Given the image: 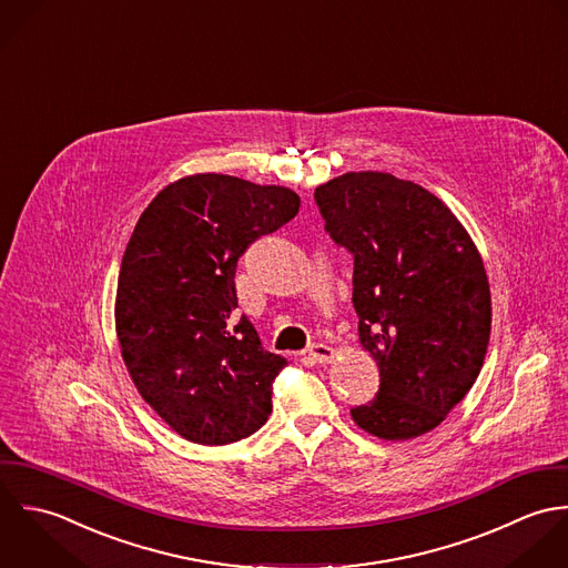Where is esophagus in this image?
<instances>
[{
    "instance_id": "34e87169",
    "label": "esophagus",
    "mask_w": 568,
    "mask_h": 568,
    "mask_svg": "<svg viewBox=\"0 0 568 568\" xmlns=\"http://www.w3.org/2000/svg\"><path fill=\"white\" fill-rule=\"evenodd\" d=\"M310 355H312L318 364H332V362L336 359V348H334V346H329V344L316 342V344H312Z\"/></svg>"
}]
</instances>
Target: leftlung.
Masks as SVG:
<instances>
[{"instance_id":"left-lung-1","label":"left lung","mask_w":568,"mask_h":568,"mask_svg":"<svg viewBox=\"0 0 568 568\" xmlns=\"http://www.w3.org/2000/svg\"><path fill=\"white\" fill-rule=\"evenodd\" d=\"M332 239L353 254L359 344L379 368L357 428L408 442L435 430L474 386L491 332L483 258L453 211L390 173H344L316 189Z\"/></svg>"}]
</instances>
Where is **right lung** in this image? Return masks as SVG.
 I'll return each instance as SVG.
<instances>
[{
	"label": "right lung",
	"instance_id": "obj_1",
	"mask_svg": "<svg viewBox=\"0 0 568 568\" xmlns=\"http://www.w3.org/2000/svg\"><path fill=\"white\" fill-rule=\"evenodd\" d=\"M301 197L234 175L195 173L164 186L126 243L115 336L142 399L186 442L226 446L272 413L287 366L236 318L239 256L296 217Z\"/></svg>",
	"mask_w": 568,
	"mask_h": 568
}]
</instances>
